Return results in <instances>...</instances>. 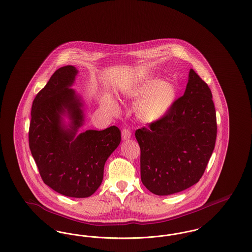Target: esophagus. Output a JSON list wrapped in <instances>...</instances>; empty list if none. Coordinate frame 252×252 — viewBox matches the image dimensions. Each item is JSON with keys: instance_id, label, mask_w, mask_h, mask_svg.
Masks as SVG:
<instances>
[{"instance_id": "esophagus-1", "label": "esophagus", "mask_w": 252, "mask_h": 252, "mask_svg": "<svg viewBox=\"0 0 252 252\" xmlns=\"http://www.w3.org/2000/svg\"><path fill=\"white\" fill-rule=\"evenodd\" d=\"M131 137V131L127 128H124L122 131V139L123 140H128Z\"/></svg>"}]
</instances>
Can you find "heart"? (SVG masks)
<instances>
[{
    "instance_id": "heart-1",
    "label": "heart",
    "mask_w": 252,
    "mask_h": 252,
    "mask_svg": "<svg viewBox=\"0 0 252 252\" xmlns=\"http://www.w3.org/2000/svg\"><path fill=\"white\" fill-rule=\"evenodd\" d=\"M133 99L143 98L137 105V115L144 122H156L161 119L172 107L177 88L169 81L149 79L135 88L130 94Z\"/></svg>"
}]
</instances>
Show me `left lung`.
<instances>
[{
	"label": "left lung",
	"instance_id": "1",
	"mask_svg": "<svg viewBox=\"0 0 252 252\" xmlns=\"http://www.w3.org/2000/svg\"><path fill=\"white\" fill-rule=\"evenodd\" d=\"M217 125L209 86L192 69L184 94L167 113L135 132L141 148V179L158 195L197 183L216 145Z\"/></svg>",
	"mask_w": 252,
	"mask_h": 252
}]
</instances>
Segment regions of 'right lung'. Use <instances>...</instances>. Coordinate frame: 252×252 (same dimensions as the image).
Wrapping results in <instances>:
<instances>
[{"label":"right lung","instance_id":"right-lung-1","mask_svg":"<svg viewBox=\"0 0 252 252\" xmlns=\"http://www.w3.org/2000/svg\"><path fill=\"white\" fill-rule=\"evenodd\" d=\"M78 71L68 65L54 72L36 94L31 110L29 147L43 182L66 196H91L102 183L108 157L121 142L120 129L87 130L83 104L70 87ZM70 124L66 126L63 116Z\"/></svg>","mask_w":252,"mask_h":252}]
</instances>
